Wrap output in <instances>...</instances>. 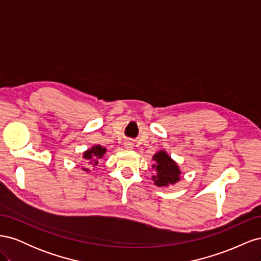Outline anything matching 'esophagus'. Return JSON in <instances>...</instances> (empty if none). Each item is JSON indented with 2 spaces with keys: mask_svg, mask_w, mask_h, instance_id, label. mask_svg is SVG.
Segmentation results:
<instances>
[{
  "mask_svg": "<svg viewBox=\"0 0 261 261\" xmlns=\"http://www.w3.org/2000/svg\"><path fill=\"white\" fill-rule=\"evenodd\" d=\"M124 146L126 149H133V147H134V145L132 143H129V141H126Z\"/></svg>",
  "mask_w": 261,
  "mask_h": 261,
  "instance_id": "obj_1",
  "label": "esophagus"
}]
</instances>
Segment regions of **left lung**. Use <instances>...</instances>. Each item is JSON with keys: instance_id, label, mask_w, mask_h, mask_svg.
<instances>
[{"instance_id": "obj_1", "label": "left lung", "mask_w": 261, "mask_h": 261, "mask_svg": "<svg viewBox=\"0 0 261 261\" xmlns=\"http://www.w3.org/2000/svg\"><path fill=\"white\" fill-rule=\"evenodd\" d=\"M154 163L152 169L155 175L152 176L156 186H168L169 184H174L179 179V170L176 163L168 155L167 152H156L153 156Z\"/></svg>"}]
</instances>
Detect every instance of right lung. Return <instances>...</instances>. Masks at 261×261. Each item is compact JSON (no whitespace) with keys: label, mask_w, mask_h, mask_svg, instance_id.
Instances as JSON below:
<instances>
[{"label":"right lung","mask_w":261,"mask_h":261,"mask_svg":"<svg viewBox=\"0 0 261 261\" xmlns=\"http://www.w3.org/2000/svg\"><path fill=\"white\" fill-rule=\"evenodd\" d=\"M106 153V149L102 148V146H94L90 150H87V151L84 153V158L86 160H92L94 161V165L98 163L97 159H101L102 155ZM86 171H88L85 169Z\"/></svg>","instance_id":"obj_1"}]
</instances>
